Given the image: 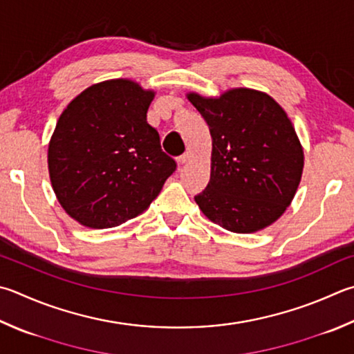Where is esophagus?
<instances>
[{
	"mask_svg": "<svg viewBox=\"0 0 354 354\" xmlns=\"http://www.w3.org/2000/svg\"><path fill=\"white\" fill-rule=\"evenodd\" d=\"M189 159H190V155L189 153H184L183 156H179L176 160H178V164L179 165H184V164H187L189 162Z\"/></svg>",
	"mask_w": 354,
	"mask_h": 354,
	"instance_id": "obj_1",
	"label": "esophagus"
}]
</instances>
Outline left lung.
<instances>
[{
  "mask_svg": "<svg viewBox=\"0 0 354 354\" xmlns=\"http://www.w3.org/2000/svg\"><path fill=\"white\" fill-rule=\"evenodd\" d=\"M187 99L212 136L210 181L195 196L215 224L252 234L285 214L304 171V149L277 102L266 93L234 88L220 97L189 93Z\"/></svg>",
  "mask_w": 354,
  "mask_h": 354,
  "instance_id": "8db88e82",
  "label": "left lung"
}]
</instances>
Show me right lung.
<instances>
[{
    "mask_svg": "<svg viewBox=\"0 0 354 354\" xmlns=\"http://www.w3.org/2000/svg\"><path fill=\"white\" fill-rule=\"evenodd\" d=\"M155 91L130 79L94 83L60 114L48 149L54 194L91 229L114 227L149 209L176 162L147 122Z\"/></svg>",
    "mask_w": 354,
    "mask_h": 354,
    "instance_id": "obj_1",
    "label": "right lung"
}]
</instances>
